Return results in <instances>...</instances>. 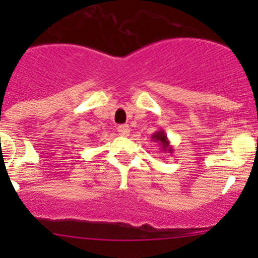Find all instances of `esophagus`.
Wrapping results in <instances>:
<instances>
[{"instance_id":"esophagus-1","label":"esophagus","mask_w":258,"mask_h":258,"mask_svg":"<svg viewBox=\"0 0 258 258\" xmlns=\"http://www.w3.org/2000/svg\"><path fill=\"white\" fill-rule=\"evenodd\" d=\"M117 132H118L121 136H128L130 126L128 124H119V126L117 127Z\"/></svg>"}]
</instances>
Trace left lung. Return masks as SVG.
Here are the masks:
<instances>
[{
	"label": "left lung",
	"instance_id": "8db88e82",
	"mask_svg": "<svg viewBox=\"0 0 258 258\" xmlns=\"http://www.w3.org/2000/svg\"><path fill=\"white\" fill-rule=\"evenodd\" d=\"M152 140L155 142H158V145L161 146V150L166 153H172L173 152V147L171 146L170 141L167 139V135H166L165 130H160V131L155 132L152 135Z\"/></svg>",
	"mask_w": 258,
	"mask_h": 258
}]
</instances>
